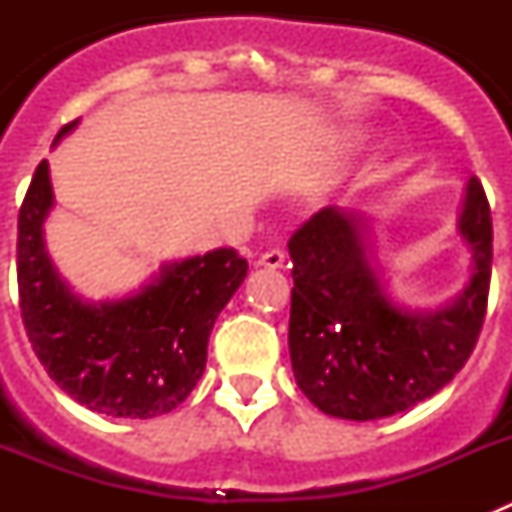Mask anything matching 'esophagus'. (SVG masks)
<instances>
[{
  "label": "esophagus",
  "instance_id": "34e87169",
  "mask_svg": "<svg viewBox=\"0 0 512 512\" xmlns=\"http://www.w3.org/2000/svg\"><path fill=\"white\" fill-rule=\"evenodd\" d=\"M259 266H266V269H279V266H284V251H282V248H269L266 253H261Z\"/></svg>",
  "mask_w": 512,
  "mask_h": 512
}]
</instances>
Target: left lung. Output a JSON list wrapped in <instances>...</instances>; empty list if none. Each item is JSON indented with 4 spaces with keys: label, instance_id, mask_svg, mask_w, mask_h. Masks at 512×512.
<instances>
[{
    "label": "left lung",
    "instance_id": "left-lung-1",
    "mask_svg": "<svg viewBox=\"0 0 512 512\" xmlns=\"http://www.w3.org/2000/svg\"><path fill=\"white\" fill-rule=\"evenodd\" d=\"M459 228L474 248V277L454 305L431 315L384 297L348 212L323 207L292 233L289 356L315 408L346 420L387 418L436 395L467 364L492 277V215L477 176Z\"/></svg>",
    "mask_w": 512,
    "mask_h": 512
}]
</instances>
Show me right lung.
<instances>
[{
    "label": "right lung",
    "mask_w": 512,
    "mask_h": 512,
    "mask_svg": "<svg viewBox=\"0 0 512 512\" xmlns=\"http://www.w3.org/2000/svg\"><path fill=\"white\" fill-rule=\"evenodd\" d=\"M76 125H63L58 138ZM53 205L40 161L17 217V289L27 338L66 395L112 418H156L200 382L215 318L246 279L235 248L171 264L140 295L84 305L61 282L43 246Z\"/></svg>",
    "instance_id": "1"
}]
</instances>
